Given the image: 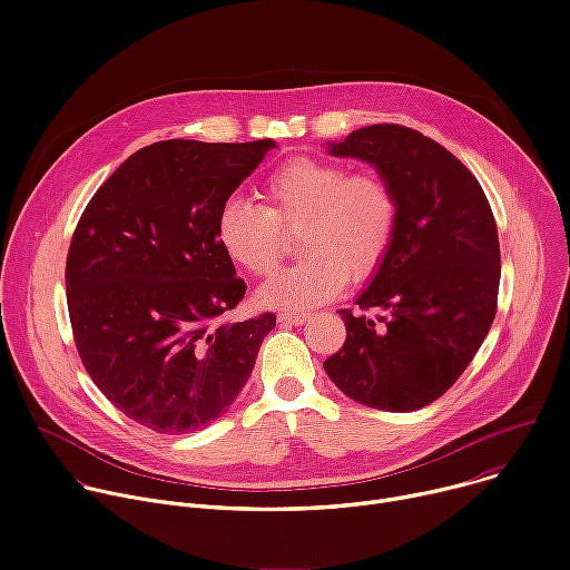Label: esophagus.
I'll return each instance as SVG.
<instances>
[{
  "instance_id": "obj_1",
  "label": "esophagus",
  "mask_w": 570,
  "mask_h": 570,
  "mask_svg": "<svg viewBox=\"0 0 570 570\" xmlns=\"http://www.w3.org/2000/svg\"><path fill=\"white\" fill-rule=\"evenodd\" d=\"M277 321H279L282 325H302V323H306V314H299V312H284V314L277 316Z\"/></svg>"
}]
</instances>
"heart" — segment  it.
Segmentation results:
<instances>
[{"label":"heart","mask_w":570,"mask_h":570,"mask_svg":"<svg viewBox=\"0 0 570 570\" xmlns=\"http://www.w3.org/2000/svg\"><path fill=\"white\" fill-rule=\"evenodd\" d=\"M266 206L232 197L216 220L218 243L236 266L271 273L284 254V232L299 229L302 262L275 273L256 291L271 308L321 306L352 277L377 273L395 240L400 202L391 181L373 170L350 173L338 161L295 157L264 181Z\"/></svg>","instance_id":"b5f03b06"}]
</instances>
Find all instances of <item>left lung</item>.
<instances>
[{
  "label": "left lung",
  "mask_w": 570,
  "mask_h": 570,
  "mask_svg": "<svg viewBox=\"0 0 570 570\" xmlns=\"http://www.w3.org/2000/svg\"><path fill=\"white\" fill-rule=\"evenodd\" d=\"M395 188V240L368 288L341 308L347 336L325 358L330 380L358 404L416 411L469 368L498 306L500 243L489 199L452 151L416 129L371 125L330 142ZM377 307L371 320L363 312Z\"/></svg>",
  "instance_id": "obj_1"
}]
</instances>
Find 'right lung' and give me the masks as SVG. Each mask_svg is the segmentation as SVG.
I'll list each match as a JSON object with an SVG mask.
<instances>
[{
  "mask_svg": "<svg viewBox=\"0 0 570 570\" xmlns=\"http://www.w3.org/2000/svg\"><path fill=\"white\" fill-rule=\"evenodd\" d=\"M275 140H161L99 186L72 234L68 312L81 364L131 421L202 430L245 386L275 314L218 323L245 295L220 206Z\"/></svg>",
  "mask_w": 570,
  "mask_h": 570,
  "instance_id": "obj_1",
  "label": "right lung"
}]
</instances>
